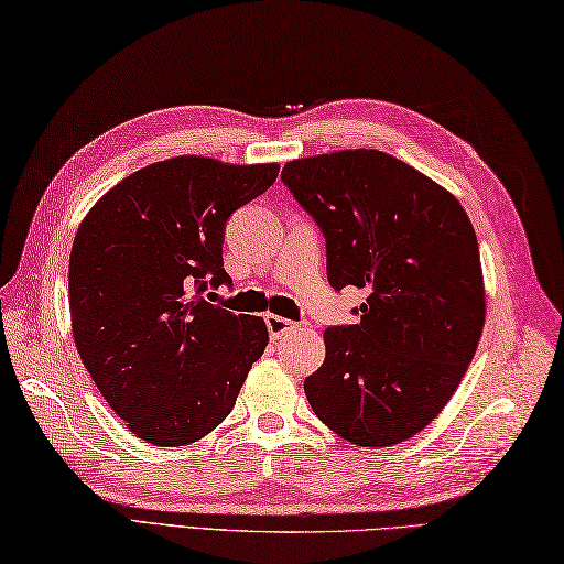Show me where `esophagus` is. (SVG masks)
I'll list each match as a JSON object with an SVG mask.
<instances>
[{
    "label": "esophagus",
    "mask_w": 564,
    "mask_h": 564,
    "mask_svg": "<svg viewBox=\"0 0 564 564\" xmlns=\"http://www.w3.org/2000/svg\"><path fill=\"white\" fill-rule=\"evenodd\" d=\"M265 324H268V330H270V338L272 340H280L284 333H290L294 328V324L290 318H282L278 314H268L265 316Z\"/></svg>",
    "instance_id": "1"
}]
</instances>
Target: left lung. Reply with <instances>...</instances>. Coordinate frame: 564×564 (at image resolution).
I'll return each mask as SVG.
<instances>
[{
  "label": "left lung",
  "instance_id": "obj_1",
  "mask_svg": "<svg viewBox=\"0 0 564 564\" xmlns=\"http://www.w3.org/2000/svg\"><path fill=\"white\" fill-rule=\"evenodd\" d=\"M282 182L326 238L333 290L370 292L358 324L324 330L308 404L355 445L409 441L451 401L485 328L469 216L423 172L367 148L292 160Z\"/></svg>",
  "mask_w": 564,
  "mask_h": 564
}]
</instances>
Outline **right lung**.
<instances>
[{
	"mask_svg": "<svg viewBox=\"0 0 564 564\" xmlns=\"http://www.w3.org/2000/svg\"><path fill=\"white\" fill-rule=\"evenodd\" d=\"M280 165L180 155L133 172L101 197L70 250V318L101 397L145 443L204 438L231 413L268 346L260 316L202 296L231 284L226 221Z\"/></svg>",
	"mask_w": 564,
	"mask_h": 564,
	"instance_id": "obj_1",
	"label": "right lung"
}]
</instances>
